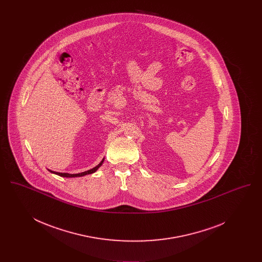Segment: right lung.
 I'll use <instances>...</instances> for the list:
<instances>
[{
  "label": "right lung",
  "mask_w": 262,
  "mask_h": 262,
  "mask_svg": "<svg viewBox=\"0 0 262 262\" xmlns=\"http://www.w3.org/2000/svg\"><path fill=\"white\" fill-rule=\"evenodd\" d=\"M104 161V159L101 161V162L96 166V167H94L93 169H90V170H88V171H85V172H82V173H78V174H68V173H58V172H52V173H54V174H59V176H61V177H66V178H75V177H82V176H85V174H92V173H94V172H96V170L99 168L100 166L102 165V163Z\"/></svg>",
  "instance_id": "add662e5"
}]
</instances>
